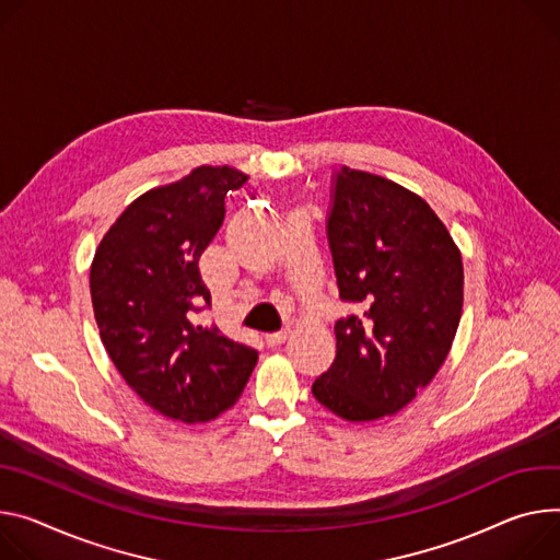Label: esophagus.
<instances>
[{
	"mask_svg": "<svg viewBox=\"0 0 560 560\" xmlns=\"http://www.w3.org/2000/svg\"><path fill=\"white\" fill-rule=\"evenodd\" d=\"M288 335H290V328H283V330L266 335V341H268V346H281L288 339Z\"/></svg>",
	"mask_w": 560,
	"mask_h": 560,
	"instance_id": "34e87169",
	"label": "esophagus"
}]
</instances>
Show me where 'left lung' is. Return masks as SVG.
<instances>
[{
    "mask_svg": "<svg viewBox=\"0 0 560 560\" xmlns=\"http://www.w3.org/2000/svg\"><path fill=\"white\" fill-rule=\"evenodd\" d=\"M328 243L341 301L337 354L313 395L348 422L401 411L431 384L463 315V257L429 202L384 176L335 174Z\"/></svg>",
    "mask_w": 560,
    "mask_h": 560,
    "instance_id": "1",
    "label": "left lung"
}]
</instances>
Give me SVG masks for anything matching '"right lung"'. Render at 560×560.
Wrapping results in <instances>:
<instances>
[{"instance_id": "1", "label": "right lung", "mask_w": 560, "mask_h": 560, "mask_svg": "<svg viewBox=\"0 0 560 560\" xmlns=\"http://www.w3.org/2000/svg\"><path fill=\"white\" fill-rule=\"evenodd\" d=\"M247 176L200 165L138 196L100 241L91 301L112 362L138 397L170 420L210 422L238 399L257 350L194 315L212 306L198 259Z\"/></svg>"}]
</instances>
